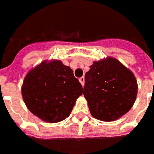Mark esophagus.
Here are the masks:
<instances>
[{
	"instance_id": "1",
	"label": "esophagus",
	"mask_w": 154,
	"mask_h": 154,
	"mask_svg": "<svg viewBox=\"0 0 154 154\" xmlns=\"http://www.w3.org/2000/svg\"><path fill=\"white\" fill-rule=\"evenodd\" d=\"M79 82H80V84L82 85H84L85 84V78L84 77H81V78H79Z\"/></svg>"
}]
</instances>
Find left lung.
<instances>
[{
    "mask_svg": "<svg viewBox=\"0 0 154 154\" xmlns=\"http://www.w3.org/2000/svg\"><path fill=\"white\" fill-rule=\"evenodd\" d=\"M85 98L94 118L113 121L132 108L137 94L133 73L112 57L94 62L85 75Z\"/></svg>",
    "mask_w": 154,
    "mask_h": 154,
    "instance_id": "8db88e82",
    "label": "left lung"
}]
</instances>
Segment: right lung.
Here are the masks:
<instances>
[{"mask_svg": "<svg viewBox=\"0 0 154 154\" xmlns=\"http://www.w3.org/2000/svg\"><path fill=\"white\" fill-rule=\"evenodd\" d=\"M83 87L73 70L58 60L43 62L26 75L22 96L29 110L46 122L69 116Z\"/></svg>", "mask_w": 154, "mask_h": 154, "instance_id": "right-lung-1", "label": "right lung"}]
</instances>
